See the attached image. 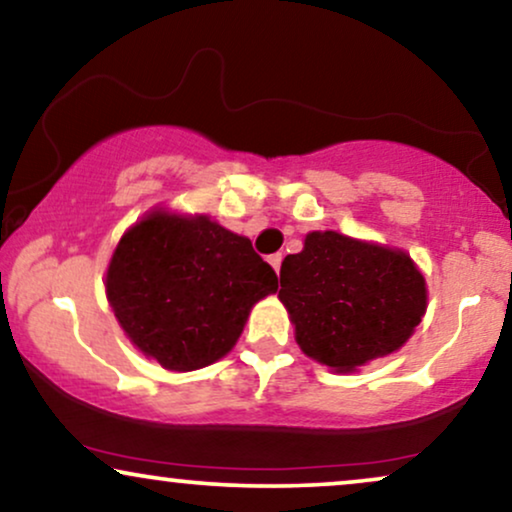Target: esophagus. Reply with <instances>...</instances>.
<instances>
[{"instance_id": "1", "label": "esophagus", "mask_w": 512, "mask_h": 512, "mask_svg": "<svg viewBox=\"0 0 512 512\" xmlns=\"http://www.w3.org/2000/svg\"><path fill=\"white\" fill-rule=\"evenodd\" d=\"M281 262H283L281 252H276V255H269V264H271V267H274L276 274H278V269H281Z\"/></svg>"}]
</instances>
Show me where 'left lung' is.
I'll use <instances>...</instances> for the list:
<instances>
[{
  "mask_svg": "<svg viewBox=\"0 0 512 512\" xmlns=\"http://www.w3.org/2000/svg\"><path fill=\"white\" fill-rule=\"evenodd\" d=\"M295 340L333 371H357L397 352L423 319L425 278L406 252L312 231L281 264V290Z\"/></svg>",
  "mask_w": 512,
  "mask_h": 512,
  "instance_id": "left-lung-1",
  "label": "left lung"
}]
</instances>
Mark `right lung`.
Wrapping results in <instances>:
<instances>
[{"label": "right lung", "mask_w": 512, "mask_h": 512, "mask_svg": "<svg viewBox=\"0 0 512 512\" xmlns=\"http://www.w3.org/2000/svg\"><path fill=\"white\" fill-rule=\"evenodd\" d=\"M276 288V271L248 238L205 215L163 210L120 238L106 274L122 331L167 371L222 359L241 338L252 304Z\"/></svg>", "instance_id": "add662e5"}]
</instances>
